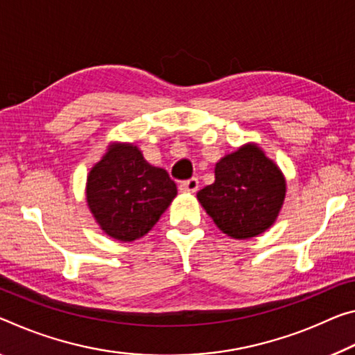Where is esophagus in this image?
Wrapping results in <instances>:
<instances>
[{
    "label": "esophagus",
    "instance_id": "1",
    "mask_svg": "<svg viewBox=\"0 0 355 355\" xmlns=\"http://www.w3.org/2000/svg\"><path fill=\"white\" fill-rule=\"evenodd\" d=\"M178 188L182 193H196V191L199 189V180L198 178H189V180H184L178 184Z\"/></svg>",
    "mask_w": 355,
    "mask_h": 355
}]
</instances>
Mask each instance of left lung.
Wrapping results in <instances>:
<instances>
[{"label":"left lung","instance_id":"left-lung-1","mask_svg":"<svg viewBox=\"0 0 355 355\" xmlns=\"http://www.w3.org/2000/svg\"><path fill=\"white\" fill-rule=\"evenodd\" d=\"M284 196L279 167L256 144H246L216 162L215 183L200 189L198 199L221 232L245 240L272 226Z\"/></svg>","mask_w":355,"mask_h":355}]
</instances>
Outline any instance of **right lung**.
<instances>
[{"label": "right lung", "instance_id": "1", "mask_svg": "<svg viewBox=\"0 0 355 355\" xmlns=\"http://www.w3.org/2000/svg\"><path fill=\"white\" fill-rule=\"evenodd\" d=\"M175 196L168 173L145 161L134 144L109 145L87 178L89 211L107 235L120 241L148 234Z\"/></svg>", "mask_w": 355, "mask_h": 355}]
</instances>
